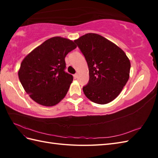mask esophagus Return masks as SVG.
I'll return each instance as SVG.
<instances>
[{
    "mask_svg": "<svg viewBox=\"0 0 158 158\" xmlns=\"http://www.w3.org/2000/svg\"><path fill=\"white\" fill-rule=\"evenodd\" d=\"M73 77H74V78H75V79H77V77H78V75H77V73H75V75H73Z\"/></svg>",
    "mask_w": 158,
    "mask_h": 158,
    "instance_id": "esophagus-1",
    "label": "esophagus"
}]
</instances>
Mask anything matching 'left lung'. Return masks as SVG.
Returning <instances> with one entry per match:
<instances>
[{
	"instance_id": "obj_1",
	"label": "left lung",
	"mask_w": 158,
	"mask_h": 158,
	"mask_svg": "<svg viewBox=\"0 0 158 158\" xmlns=\"http://www.w3.org/2000/svg\"><path fill=\"white\" fill-rule=\"evenodd\" d=\"M88 63L89 81L83 91L91 101L105 105L116 98L129 79L130 62L122 49L103 36L88 33L74 41Z\"/></svg>"
}]
</instances>
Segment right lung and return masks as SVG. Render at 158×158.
<instances>
[{"instance_id": "right-lung-1", "label": "right lung", "mask_w": 158, "mask_h": 158, "mask_svg": "<svg viewBox=\"0 0 158 158\" xmlns=\"http://www.w3.org/2000/svg\"><path fill=\"white\" fill-rule=\"evenodd\" d=\"M77 46L60 36L47 40L23 60L18 77L30 97L40 105H56L64 98L73 80L65 71V57Z\"/></svg>"}]
</instances>
